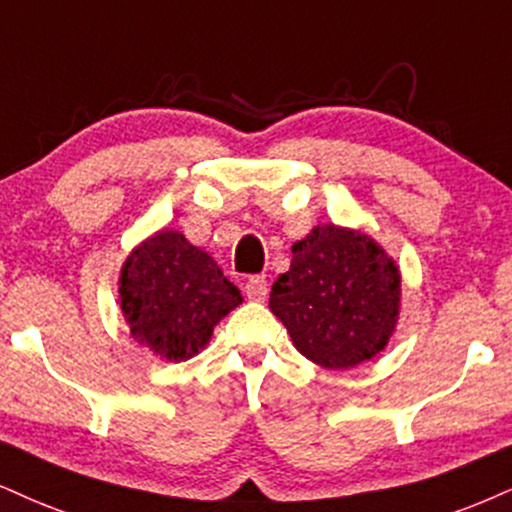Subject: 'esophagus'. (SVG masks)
<instances>
[{
  "mask_svg": "<svg viewBox=\"0 0 512 512\" xmlns=\"http://www.w3.org/2000/svg\"><path fill=\"white\" fill-rule=\"evenodd\" d=\"M244 292H246V296H249L251 301H263L268 296V280H266V275H254V277H249V280H246V285H244Z\"/></svg>",
  "mask_w": 512,
  "mask_h": 512,
  "instance_id": "1",
  "label": "esophagus"
}]
</instances>
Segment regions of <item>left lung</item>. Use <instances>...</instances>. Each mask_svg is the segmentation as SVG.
Listing matches in <instances>:
<instances>
[{"label":"left lung","instance_id":"1","mask_svg":"<svg viewBox=\"0 0 512 512\" xmlns=\"http://www.w3.org/2000/svg\"><path fill=\"white\" fill-rule=\"evenodd\" d=\"M268 306L301 356L349 370L389 344L401 313V273L365 232L315 225L292 244V266L275 280Z\"/></svg>","mask_w":512,"mask_h":512}]
</instances>
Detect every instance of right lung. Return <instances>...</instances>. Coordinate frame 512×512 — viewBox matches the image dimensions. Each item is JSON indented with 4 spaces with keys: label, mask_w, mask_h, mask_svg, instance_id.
<instances>
[{
    "label": "right lung",
    "mask_w": 512,
    "mask_h": 512,
    "mask_svg": "<svg viewBox=\"0 0 512 512\" xmlns=\"http://www.w3.org/2000/svg\"><path fill=\"white\" fill-rule=\"evenodd\" d=\"M118 301L130 337L180 363L206 349L213 327L242 304V294L204 249L163 227L125 258Z\"/></svg>",
    "instance_id": "1"
}]
</instances>
